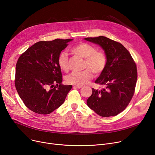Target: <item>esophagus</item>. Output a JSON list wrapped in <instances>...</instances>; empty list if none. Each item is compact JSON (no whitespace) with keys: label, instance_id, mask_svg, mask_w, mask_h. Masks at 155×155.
Here are the masks:
<instances>
[{"label":"esophagus","instance_id":"34e87169","mask_svg":"<svg viewBox=\"0 0 155 155\" xmlns=\"http://www.w3.org/2000/svg\"><path fill=\"white\" fill-rule=\"evenodd\" d=\"M82 86H78V85H74L73 87V88H82Z\"/></svg>","mask_w":155,"mask_h":155}]
</instances>
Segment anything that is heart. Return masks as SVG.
Listing matches in <instances>:
<instances>
[{
    "mask_svg": "<svg viewBox=\"0 0 155 155\" xmlns=\"http://www.w3.org/2000/svg\"><path fill=\"white\" fill-rule=\"evenodd\" d=\"M71 52L74 54L84 58V68L80 72H73L66 77L68 84L82 86L87 84L95 75H100L107 66V56L103 51L97 50V48L88 43H80L73 46ZM59 68L63 71L69 70L68 58L65 52L61 53L58 57Z\"/></svg>",
    "mask_w": 155,
    "mask_h": 155,
    "instance_id": "heart-1",
    "label": "heart"
}]
</instances>
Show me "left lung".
<instances>
[{
  "label": "left lung",
  "instance_id": "8db88e82",
  "mask_svg": "<svg viewBox=\"0 0 155 155\" xmlns=\"http://www.w3.org/2000/svg\"><path fill=\"white\" fill-rule=\"evenodd\" d=\"M85 39L100 45L107 58L106 67L95 82L105 88L99 91L92 88L87 105L102 117L115 116L127 107L134 94L137 78L136 63L127 49L116 41L102 36Z\"/></svg>",
  "mask_w": 155,
  "mask_h": 155
}]
</instances>
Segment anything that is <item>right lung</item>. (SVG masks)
<instances>
[{"label":"right lung","mask_w":155,"mask_h":155,"mask_svg":"<svg viewBox=\"0 0 155 155\" xmlns=\"http://www.w3.org/2000/svg\"><path fill=\"white\" fill-rule=\"evenodd\" d=\"M72 39L41 41L29 47L16 63L15 87L26 106L49 114L61 105L71 85L61 84L58 57Z\"/></svg>","instance_id":"right-lung-1"}]
</instances>
